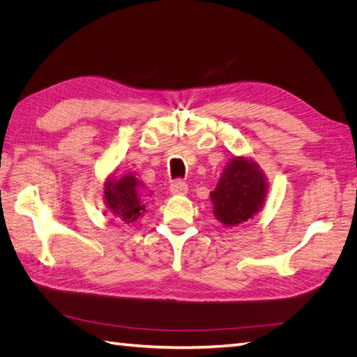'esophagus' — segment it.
Segmentation results:
<instances>
[{
	"mask_svg": "<svg viewBox=\"0 0 357 357\" xmlns=\"http://www.w3.org/2000/svg\"><path fill=\"white\" fill-rule=\"evenodd\" d=\"M169 190L172 195H186L188 193V185L183 180H176L169 185Z\"/></svg>",
	"mask_w": 357,
	"mask_h": 357,
	"instance_id": "obj_1",
	"label": "esophagus"
}]
</instances>
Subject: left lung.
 <instances>
[{
	"instance_id": "left-lung-1",
	"label": "left lung",
	"mask_w": 357,
	"mask_h": 357,
	"mask_svg": "<svg viewBox=\"0 0 357 357\" xmlns=\"http://www.w3.org/2000/svg\"><path fill=\"white\" fill-rule=\"evenodd\" d=\"M266 193L268 181L256 162L234 156L226 164L218 186L210 192L213 213L228 228L243 225L262 210Z\"/></svg>"
}]
</instances>
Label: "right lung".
Returning <instances> with one entry per match:
<instances>
[{
	"label": "right lung",
	"instance_id": "right-lung-1",
	"mask_svg": "<svg viewBox=\"0 0 357 357\" xmlns=\"http://www.w3.org/2000/svg\"><path fill=\"white\" fill-rule=\"evenodd\" d=\"M143 181L135 178L132 172L116 178L110 176L104 183V202L113 215L125 223H134L146 213L142 195Z\"/></svg>",
	"mask_w": 357,
	"mask_h": 357
}]
</instances>
